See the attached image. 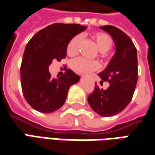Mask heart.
I'll list each match as a JSON object with an SVG mask.
<instances>
[{"label":"heart","mask_w":155,"mask_h":155,"mask_svg":"<svg viewBox=\"0 0 155 155\" xmlns=\"http://www.w3.org/2000/svg\"><path fill=\"white\" fill-rule=\"evenodd\" d=\"M93 38L96 42L98 49L102 52L108 51L113 45V40L110 35L103 32H96L93 35ZM81 35H75L67 45V54L75 55L78 53L79 45L81 42ZM99 63L94 61H89L84 58H76L71 62V69L78 74H87L96 71L99 68Z\"/></svg>","instance_id":"obj_1"}]
</instances>
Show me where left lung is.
<instances>
[{"label": "left lung", "instance_id": "left-lung-1", "mask_svg": "<svg viewBox=\"0 0 155 155\" xmlns=\"http://www.w3.org/2000/svg\"><path fill=\"white\" fill-rule=\"evenodd\" d=\"M100 28L111 35L115 53L107 67L99 73L101 83L107 81L110 86L103 90L95 84L88 102L101 116L110 117L123 111L132 100L138 80L137 50L131 39L119 28L113 25Z\"/></svg>", "mask_w": 155, "mask_h": 155}]
</instances>
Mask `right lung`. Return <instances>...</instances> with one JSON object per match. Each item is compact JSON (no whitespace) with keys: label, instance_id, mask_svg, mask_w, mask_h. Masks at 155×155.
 Masks as SVG:
<instances>
[{"label":"right lung","instance_id":"obj_1","mask_svg":"<svg viewBox=\"0 0 155 155\" xmlns=\"http://www.w3.org/2000/svg\"><path fill=\"white\" fill-rule=\"evenodd\" d=\"M79 24L54 23L38 31L25 46L21 66L22 92L34 110L48 114L64 104L68 91L80 81V76L67 69L57 79L51 78L49 65L53 60L66 56L69 41L86 30Z\"/></svg>","mask_w":155,"mask_h":155}]
</instances>
